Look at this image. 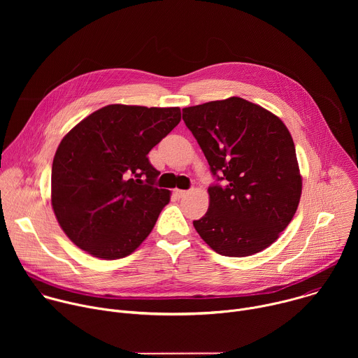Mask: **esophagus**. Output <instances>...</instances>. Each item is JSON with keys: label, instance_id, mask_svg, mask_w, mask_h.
<instances>
[{"label": "esophagus", "instance_id": "34e87169", "mask_svg": "<svg viewBox=\"0 0 358 358\" xmlns=\"http://www.w3.org/2000/svg\"><path fill=\"white\" fill-rule=\"evenodd\" d=\"M188 194V191H184V189H176V195L178 196V198H182V196H185Z\"/></svg>", "mask_w": 358, "mask_h": 358}]
</instances>
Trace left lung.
Masks as SVG:
<instances>
[{
	"label": "left lung",
	"instance_id": "1",
	"mask_svg": "<svg viewBox=\"0 0 358 358\" xmlns=\"http://www.w3.org/2000/svg\"><path fill=\"white\" fill-rule=\"evenodd\" d=\"M217 182L194 228L222 257L271 246L292 221L301 195L293 138L283 122L242 97L182 109ZM223 184H220V181Z\"/></svg>",
	"mask_w": 358,
	"mask_h": 358
}]
</instances>
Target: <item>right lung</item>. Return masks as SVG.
<instances>
[{
    "label": "right lung",
    "instance_id": "1",
    "mask_svg": "<svg viewBox=\"0 0 358 358\" xmlns=\"http://www.w3.org/2000/svg\"><path fill=\"white\" fill-rule=\"evenodd\" d=\"M181 120L180 108L109 105L76 124L52 163L50 201L68 238L94 258L120 259L155 228L170 191L150 150Z\"/></svg>",
    "mask_w": 358,
    "mask_h": 358
}]
</instances>
